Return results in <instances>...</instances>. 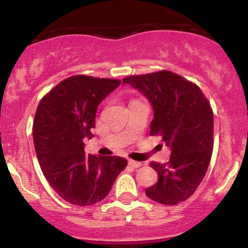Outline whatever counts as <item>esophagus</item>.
Instances as JSON below:
<instances>
[{
  "label": "esophagus",
  "mask_w": 248,
  "mask_h": 248,
  "mask_svg": "<svg viewBox=\"0 0 248 248\" xmlns=\"http://www.w3.org/2000/svg\"><path fill=\"white\" fill-rule=\"evenodd\" d=\"M128 164H129V166L133 167V168H140L142 166L141 162H136V161H133V160L128 161Z\"/></svg>",
  "instance_id": "1"
}]
</instances>
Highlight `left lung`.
<instances>
[{
	"label": "left lung",
	"instance_id": "8db88e82",
	"mask_svg": "<svg viewBox=\"0 0 248 248\" xmlns=\"http://www.w3.org/2000/svg\"><path fill=\"white\" fill-rule=\"evenodd\" d=\"M147 96L154 108L150 135L170 149L168 163L152 162L158 179L146 195L164 205L191 197L203 181L213 150V112L197 85L171 71L122 79ZM162 144V146H163Z\"/></svg>",
	"mask_w": 248,
	"mask_h": 248
}]
</instances>
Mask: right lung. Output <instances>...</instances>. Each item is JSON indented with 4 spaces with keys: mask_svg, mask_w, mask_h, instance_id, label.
<instances>
[{
    "mask_svg": "<svg viewBox=\"0 0 248 248\" xmlns=\"http://www.w3.org/2000/svg\"><path fill=\"white\" fill-rule=\"evenodd\" d=\"M121 80L77 75L59 82L42 98L32 136L39 166L51 187L73 205L99 203L109 193L127 160L86 155L84 139H92L99 104Z\"/></svg>",
    "mask_w": 248,
    "mask_h": 248,
    "instance_id": "1",
    "label": "right lung"
}]
</instances>
